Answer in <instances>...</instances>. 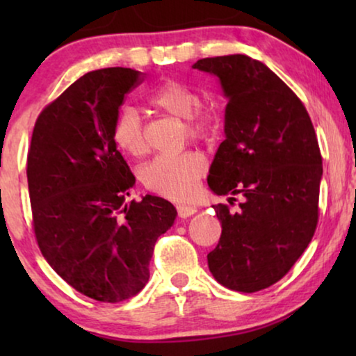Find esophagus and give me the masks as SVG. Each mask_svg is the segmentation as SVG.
<instances>
[{
  "mask_svg": "<svg viewBox=\"0 0 356 356\" xmlns=\"http://www.w3.org/2000/svg\"><path fill=\"white\" fill-rule=\"evenodd\" d=\"M177 211H178L179 217L188 218V217H191L193 213H196L197 209L193 207V206H184V204H179V206H177Z\"/></svg>",
  "mask_w": 356,
  "mask_h": 356,
  "instance_id": "34e87169",
  "label": "esophagus"
}]
</instances>
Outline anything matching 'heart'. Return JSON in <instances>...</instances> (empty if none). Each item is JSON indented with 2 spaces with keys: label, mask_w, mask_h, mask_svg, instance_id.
Here are the masks:
<instances>
[{
  "label": "heart",
  "mask_w": 356,
  "mask_h": 356,
  "mask_svg": "<svg viewBox=\"0 0 356 356\" xmlns=\"http://www.w3.org/2000/svg\"><path fill=\"white\" fill-rule=\"evenodd\" d=\"M149 104L163 113L184 120V138L204 140L212 134L216 116L199 104L197 92L178 81H165L159 86ZM116 147L131 157H140L147 150L144 123L134 108L121 110L113 124ZM207 170V162L199 152L186 150L177 155H157L140 168L144 186L160 196L183 201L196 189V184Z\"/></svg>",
  "instance_id": "obj_1"
}]
</instances>
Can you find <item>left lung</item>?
<instances>
[{
	"label": "left lung",
	"instance_id": "left-lung-1",
	"mask_svg": "<svg viewBox=\"0 0 356 356\" xmlns=\"http://www.w3.org/2000/svg\"><path fill=\"white\" fill-rule=\"evenodd\" d=\"M193 67L217 76L228 100L225 140L207 184L230 204L243 196L238 212L213 206L222 235L207 254L209 269L227 289L252 293L279 282L314 235L323 177L318 138L305 105L264 63L228 55Z\"/></svg>",
	"mask_w": 356,
	"mask_h": 356
}]
</instances>
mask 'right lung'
Instances as JSON below:
<instances>
[{
    "instance_id": "right-lung-1",
    "label": "right lung",
    "mask_w": 356,
    "mask_h": 356,
    "mask_svg": "<svg viewBox=\"0 0 356 356\" xmlns=\"http://www.w3.org/2000/svg\"><path fill=\"white\" fill-rule=\"evenodd\" d=\"M143 81L129 67L87 72L42 110L27 154L43 257L72 289L104 303L144 289L155 241L177 218L172 202L150 194L124 204L136 178L111 133L124 95Z\"/></svg>"
}]
</instances>
